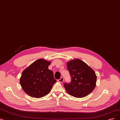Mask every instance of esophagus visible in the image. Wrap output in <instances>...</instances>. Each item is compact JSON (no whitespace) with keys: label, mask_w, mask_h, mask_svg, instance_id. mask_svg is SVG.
Instances as JSON below:
<instances>
[{"label":"esophagus","mask_w":120,"mask_h":120,"mask_svg":"<svg viewBox=\"0 0 120 120\" xmlns=\"http://www.w3.org/2000/svg\"><path fill=\"white\" fill-rule=\"evenodd\" d=\"M58 81L59 82H63L64 81V78H63V77H61L60 79L58 80Z\"/></svg>","instance_id":"1"}]
</instances>
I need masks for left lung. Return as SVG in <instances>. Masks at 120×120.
Returning a JSON list of instances; mask_svg holds the SVG:
<instances>
[{"mask_svg":"<svg viewBox=\"0 0 120 120\" xmlns=\"http://www.w3.org/2000/svg\"><path fill=\"white\" fill-rule=\"evenodd\" d=\"M67 64L71 78L70 83L64 84L67 93L79 98L89 95L96 85L97 76L94 71L79 59L69 61Z\"/></svg>","mask_w":120,"mask_h":120,"instance_id":"1","label":"left lung"}]
</instances>
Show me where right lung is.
<instances>
[{
	"label": "right lung",
	"instance_id": "right-lung-1",
	"mask_svg": "<svg viewBox=\"0 0 120 120\" xmlns=\"http://www.w3.org/2000/svg\"><path fill=\"white\" fill-rule=\"evenodd\" d=\"M50 64V61L39 59L22 71L20 84L27 95L40 98L49 93L56 82L52 71L48 68Z\"/></svg>",
	"mask_w": 120,
	"mask_h": 120
}]
</instances>
